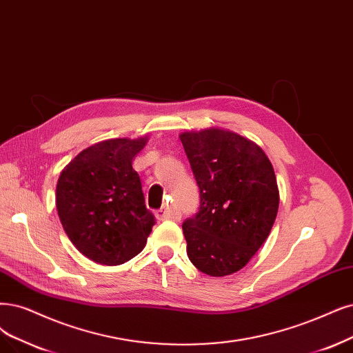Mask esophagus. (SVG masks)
Returning <instances> with one entry per match:
<instances>
[{
    "instance_id": "1",
    "label": "esophagus",
    "mask_w": 353,
    "mask_h": 353,
    "mask_svg": "<svg viewBox=\"0 0 353 353\" xmlns=\"http://www.w3.org/2000/svg\"><path fill=\"white\" fill-rule=\"evenodd\" d=\"M181 216L179 208L174 205H167L160 208L159 211H157V218L160 221H165V219H172V221H179Z\"/></svg>"
}]
</instances>
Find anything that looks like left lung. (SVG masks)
Listing matches in <instances>:
<instances>
[{"label":"left lung","mask_w":353,"mask_h":353,"mask_svg":"<svg viewBox=\"0 0 353 353\" xmlns=\"http://www.w3.org/2000/svg\"><path fill=\"white\" fill-rule=\"evenodd\" d=\"M199 188V211L183 228L190 262L210 276L239 272L266 241L279 192L257 143L225 129L180 135Z\"/></svg>","instance_id":"1"}]
</instances>
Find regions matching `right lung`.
<instances>
[{"instance_id":"1","label":"right lung","mask_w":353,"mask_h":353,"mask_svg":"<svg viewBox=\"0 0 353 353\" xmlns=\"http://www.w3.org/2000/svg\"><path fill=\"white\" fill-rule=\"evenodd\" d=\"M148 138L94 143L62 170L57 210L68 239L100 265H122L142 252L155 224L134 157Z\"/></svg>"}]
</instances>
